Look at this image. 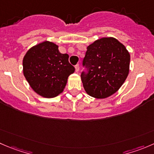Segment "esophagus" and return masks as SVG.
<instances>
[{"instance_id": "obj_1", "label": "esophagus", "mask_w": 154, "mask_h": 154, "mask_svg": "<svg viewBox=\"0 0 154 154\" xmlns=\"http://www.w3.org/2000/svg\"><path fill=\"white\" fill-rule=\"evenodd\" d=\"M79 70H80V66H79V65H75V71H76V72H78Z\"/></svg>"}]
</instances>
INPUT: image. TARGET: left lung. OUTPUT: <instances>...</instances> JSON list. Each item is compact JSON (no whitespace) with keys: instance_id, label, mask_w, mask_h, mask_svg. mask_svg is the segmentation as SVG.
Masks as SVG:
<instances>
[{"instance_id":"obj_1","label":"left lung","mask_w":154,"mask_h":154,"mask_svg":"<svg viewBox=\"0 0 154 154\" xmlns=\"http://www.w3.org/2000/svg\"><path fill=\"white\" fill-rule=\"evenodd\" d=\"M130 55L113 37H103L87 47L81 80L88 95L105 98L117 92L129 74Z\"/></svg>"}]
</instances>
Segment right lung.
I'll use <instances>...</instances> for the list:
<instances>
[{
  "label": "right lung",
  "mask_w": 154,
  "mask_h": 154,
  "mask_svg": "<svg viewBox=\"0 0 154 154\" xmlns=\"http://www.w3.org/2000/svg\"><path fill=\"white\" fill-rule=\"evenodd\" d=\"M68 57L49 41L30 49L22 64L24 76L33 90L45 98H53L63 92L68 77L75 70Z\"/></svg>",
  "instance_id": "obj_1"
}]
</instances>
